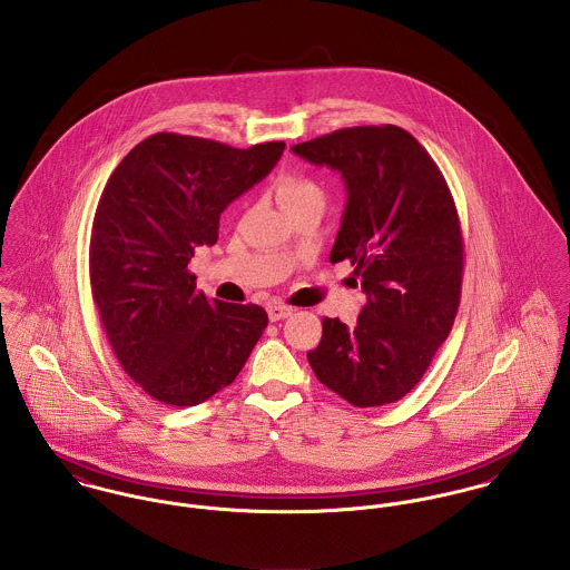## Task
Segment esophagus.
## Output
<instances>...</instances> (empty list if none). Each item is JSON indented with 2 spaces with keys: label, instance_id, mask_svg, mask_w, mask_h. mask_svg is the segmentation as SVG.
<instances>
[{
  "label": "esophagus",
  "instance_id": "obj_1",
  "mask_svg": "<svg viewBox=\"0 0 570 570\" xmlns=\"http://www.w3.org/2000/svg\"><path fill=\"white\" fill-rule=\"evenodd\" d=\"M292 307H287V305H269L267 307V316H269V321L272 323H276V321H283V318H287V316H292Z\"/></svg>",
  "mask_w": 570,
  "mask_h": 570
}]
</instances>
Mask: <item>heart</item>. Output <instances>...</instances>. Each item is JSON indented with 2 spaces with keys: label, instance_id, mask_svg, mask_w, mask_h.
<instances>
[{
  "label": "heart",
  "instance_id": "obj_1",
  "mask_svg": "<svg viewBox=\"0 0 570 570\" xmlns=\"http://www.w3.org/2000/svg\"><path fill=\"white\" fill-rule=\"evenodd\" d=\"M276 195L283 204V208L292 215L303 208H321L325 206V190L323 186L303 173H289L283 175L276 184Z\"/></svg>",
  "mask_w": 570,
  "mask_h": 570
}]
</instances>
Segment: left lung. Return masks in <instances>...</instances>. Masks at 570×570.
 <instances>
[{"mask_svg": "<svg viewBox=\"0 0 570 570\" xmlns=\"http://www.w3.org/2000/svg\"><path fill=\"white\" fill-rule=\"evenodd\" d=\"M292 151L342 173L348 199L328 261H351L366 292L357 325L325 318L307 360L348 404H395L428 371L461 303L463 233L448 181L395 125L337 129Z\"/></svg>", "mask_w": 570, "mask_h": 570, "instance_id": "8db88e82", "label": "left lung"}]
</instances>
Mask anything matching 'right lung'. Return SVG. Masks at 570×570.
I'll list each match as a JSON object with an SVG mask.
<instances>
[{"label": "right lung", "instance_id": "add662e5", "mask_svg": "<svg viewBox=\"0 0 570 570\" xmlns=\"http://www.w3.org/2000/svg\"><path fill=\"white\" fill-rule=\"evenodd\" d=\"M283 149L163 131L136 145L102 188L89 242L94 305L125 373L163 404L197 406L233 384L267 326L263 307L195 289L188 261L217 244L226 206Z\"/></svg>", "mask_w": 570, "mask_h": 570}]
</instances>
